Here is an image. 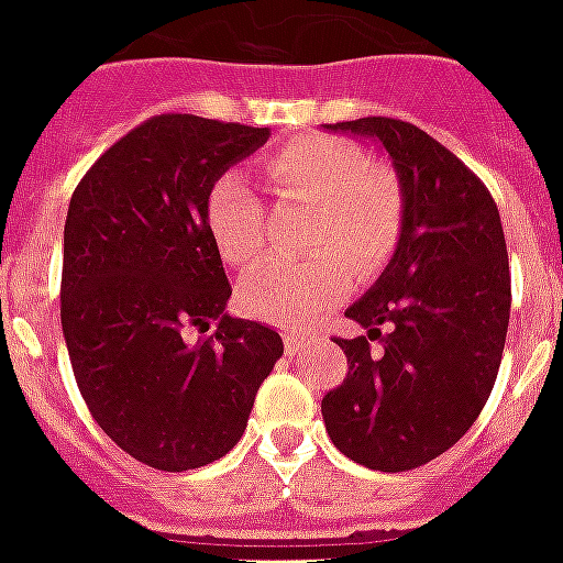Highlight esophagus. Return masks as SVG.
<instances>
[{
    "label": "esophagus",
    "instance_id": "34e87169",
    "mask_svg": "<svg viewBox=\"0 0 563 563\" xmlns=\"http://www.w3.org/2000/svg\"><path fill=\"white\" fill-rule=\"evenodd\" d=\"M307 343H310V336H303V334H283V345H286V355H298V352H303V349H307Z\"/></svg>",
    "mask_w": 563,
    "mask_h": 563
}]
</instances>
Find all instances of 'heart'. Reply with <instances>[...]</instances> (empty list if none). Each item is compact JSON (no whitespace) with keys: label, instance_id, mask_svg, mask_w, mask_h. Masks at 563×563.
I'll return each instance as SVG.
<instances>
[{"label":"heart","instance_id":"b5f03b06","mask_svg":"<svg viewBox=\"0 0 563 563\" xmlns=\"http://www.w3.org/2000/svg\"><path fill=\"white\" fill-rule=\"evenodd\" d=\"M262 169L283 202L310 206L307 247L319 256L262 265L241 283V303L256 319L298 328L349 292V264L364 277L385 265L402 235L406 194L394 169L366 164L352 140L328 133L295 136ZM206 223L229 265L247 268L262 256L265 206L239 173H223L208 187Z\"/></svg>","mask_w":563,"mask_h":563}]
</instances>
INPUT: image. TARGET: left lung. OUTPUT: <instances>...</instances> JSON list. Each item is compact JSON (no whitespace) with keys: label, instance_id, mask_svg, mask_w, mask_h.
<instances>
[{"label":"left lung","instance_id":"8db88e82","mask_svg":"<svg viewBox=\"0 0 563 563\" xmlns=\"http://www.w3.org/2000/svg\"><path fill=\"white\" fill-rule=\"evenodd\" d=\"M331 131L390 154L406 223L382 277L345 310L366 334L336 340L349 373L324 394V430L373 472H409L453 448L493 394L510 322L501 218L481 178L415 124L366 115Z\"/></svg>","mask_w":563,"mask_h":563}]
</instances>
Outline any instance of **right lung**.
<instances>
[{"label": "right lung", "instance_id": "right-lung-1", "mask_svg": "<svg viewBox=\"0 0 563 563\" xmlns=\"http://www.w3.org/2000/svg\"><path fill=\"white\" fill-rule=\"evenodd\" d=\"M265 140L268 128L152 115L70 197L62 334L74 378L98 427L157 472L232 451L283 355L268 324L223 313L232 286L206 223L208 187Z\"/></svg>", "mask_w": 563, "mask_h": 563}]
</instances>
